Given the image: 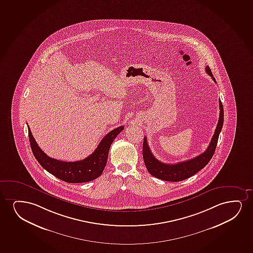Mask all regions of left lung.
<instances>
[{"mask_svg":"<svg viewBox=\"0 0 253 253\" xmlns=\"http://www.w3.org/2000/svg\"><path fill=\"white\" fill-rule=\"evenodd\" d=\"M206 72L208 75H210L212 77L213 82L216 83V81L214 79L209 66H206ZM219 105H220L219 120L209 147L203 154L191 160L182 161L177 164L162 163L161 161H158L157 159L154 157V154H152L148 144V140L145 136L143 145H142V155H143L145 166L148 169V172L154 177L160 178L161 180L178 182L193 176L194 174L197 173L200 171L201 169H203L213 157L216 148L218 138L223 126L224 110L223 105L220 99L219 100Z\"/></svg>","mask_w":253,"mask_h":253,"instance_id":"obj_1","label":"left lung"}]
</instances>
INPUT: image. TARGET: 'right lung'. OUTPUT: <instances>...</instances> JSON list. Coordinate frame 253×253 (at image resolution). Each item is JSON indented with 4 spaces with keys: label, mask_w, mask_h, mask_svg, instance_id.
Returning a JSON list of instances; mask_svg holds the SVG:
<instances>
[{
    "label": "right lung",
    "mask_w": 253,
    "mask_h": 253,
    "mask_svg": "<svg viewBox=\"0 0 253 253\" xmlns=\"http://www.w3.org/2000/svg\"><path fill=\"white\" fill-rule=\"evenodd\" d=\"M124 128V126H120L109 132L108 134L102 139L95 151L91 155H89L88 157L85 158L82 161L74 162L58 161L56 159L49 157L39 147V145L32 135L29 126L28 135L33 155L46 171H49L53 176L59 178L61 180L65 181L67 183H85L94 180L101 175L107 162L110 147L115 140V138Z\"/></svg>",
    "instance_id": "add662e5"
}]
</instances>
